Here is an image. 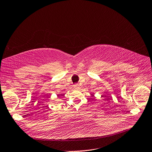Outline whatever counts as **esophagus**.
Returning <instances> with one entry per match:
<instances>
[{
    "mask_svg": "<svg viewBox=\"0 0 152 152\" xmlns=\"http://www.w3.org/2000/svg\"><path fill=\"white\" fill-rule=\"evenodd\" d=\"M74 88H76V89H77V88H79V85H77V84H75V85H74Z\"/></svg>",
    "mask_w": 152,
    "mask_h": 152,
    "instance_id": "obj_1",
    "label": "esophagus"
}]
</instances>
